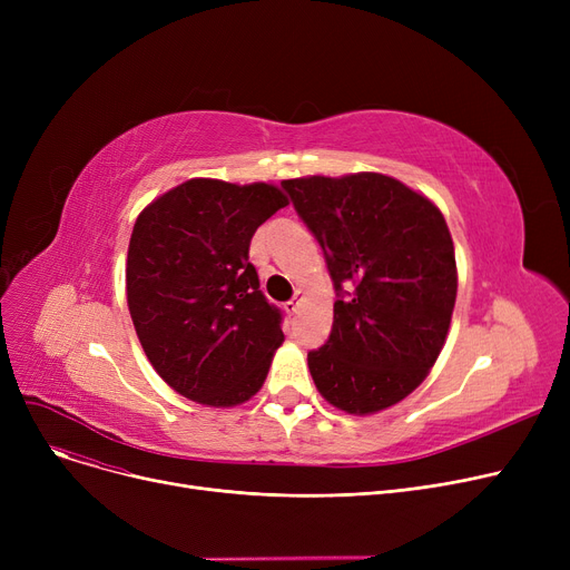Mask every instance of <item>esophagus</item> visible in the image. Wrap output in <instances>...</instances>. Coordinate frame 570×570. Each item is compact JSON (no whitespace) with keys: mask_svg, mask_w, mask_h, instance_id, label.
Instances as JSON below:
<instances>
[{"mask_svg":"<svg viewBox=\"0 0 570 570\" xmlns=\"http://www.w3.org/2000/svg\"><path fill=\"white\" fill-rule=\"evenodd\" d=\"M301 303H303V297H293V301H288L286 305H284V309H286V314H297V309H301Z\"/></svg>","mask_w":570,"mask_h":570,"instance_id":"34e87169","label":"esophagus"}]
</instances>
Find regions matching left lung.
Wrapping results in <instances>:
<instances>
[{
	"mask_svg": "<svg viewBox=\"0 0 570 570\" xmlns=\"http://www.w3.org/2000/svg\"><path fill=\"white\" fill-rule=\"evenodd\" d=\"M318 239L340 301L333 331L307 353L325 402L370 415L425 381L445 344L458 265L441 209L381 173L284 179Z\"/></svg>",
	"mask_w": 570,
	"mask_h": 570,
	"instance_id": "1",
	"label": "left lung"
}]
</instances>
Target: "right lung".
Returning a JSON list of instances; mask_svg holds the SVG:
<instances>
[{"label":"right lung","mask_w":570,"mask_h":570,"mask_svg":"<svg viewBox=\"0 0 570 570\" xmlns=\"http://www.w3.org/2000/svg\"><path fill=\"white\" fill-rule=\"evenodd\" d=\"M286 205L269 183L194 177L138 215L127 303L147 361L183 397L228 409L261 391L284 333L279 309L258 288L249 245Z\"/></svg>","instance_id":"1"}]
</instances>
